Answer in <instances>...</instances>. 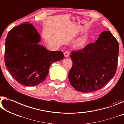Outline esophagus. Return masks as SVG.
Masks as SVG:
<instances>
[{"label": "esophagus", "mask_w": 124, "mask_h": 124, "mask_svg": "<svg viewBox=\"0 0 124 124\" xmlns=\"http://www.w3.org/2000/svg\"><path fill=\"white\" fill-rule=\"evenodd\" d=\"M64 55H65V57H69V55H70V52H69V51H68V50H67V51H65L64 52Z\"/></svg>", "instance_id": "1"}]
</instances>
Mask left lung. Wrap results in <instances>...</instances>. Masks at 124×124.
<instances>
[{
	"instance_id": "1",
	"label": "left lung",
	"mask_w": 124,
	"mask_h": 124,
	"mask_svg": "<svg viewBox=\"0 0 124 124\" xmlns=\"http://www.w3.org/2000/svg\"><path fill=\"white\" fill-rule=\"evenodd\" d=\"M119 46L110 31L103 32L94 43L71 52L69 80L76 90L89 93L102 88L114 76Z\"/></svg>"
}]
</instances>
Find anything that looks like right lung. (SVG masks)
Segmentation results:
<instances>
[{"label": "right lung", "instance_id": "obj_1", "mask_svg": "<svg viewBox=\"0 0 124 124\" xmlns=\"http://www.w3.org/2000/svg\"><path fill=\"white\" fill-rule=\"evenodd\" d=\"M40 36L31 23L14 27L5 40V64L11 76L24 86L40 84L53 62L63 59L61 51H49L39 44Z\"/></svg>", "mask_w": 124, "mask_h": 124}]
</instances>
